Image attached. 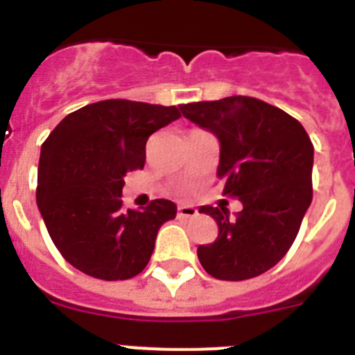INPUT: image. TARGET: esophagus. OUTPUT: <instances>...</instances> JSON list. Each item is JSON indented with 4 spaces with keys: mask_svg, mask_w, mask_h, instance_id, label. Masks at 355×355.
Segmentation results:
<instances>
[{
    "mask_svg": "<svg viewBox=\"0 0 355 355\" xmlns=\"http://www.w3.org/2000/svg\"><path fill=\"white\" fill-rule=\"evenodd\" d=\"M178 216L180 218H193V216H197V209L193 206H180L178 208Z\"/></svg>",
    "mask_w": 355,
    "mask_h": 355,
    "instance_id": "34e87169",
    "label": "esophagus"
}]
</instances>
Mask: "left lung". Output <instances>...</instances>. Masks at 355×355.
Segmentation results:
<instances>
[{
	"label": "left lung",
	"instance_id": "left-lung-1",
	"mask_svg": "<svg viewBox=\"0 0 355 355\" xmlns=\"http://www.w3.org/2000/svg\"><path fill=\"white\" fill-rule=\"evenodd\" d=\"M180 108L218 139L222 193L243 205L234 218L225 208L199 209L218 224L216 240L197 249L200 265L220 281L265 274L286 256L311 205L309 135L297 119L256 97L231 96Z\"/></svg>",
	"mask_w": 355,
	"mask_h": 355
}]
</instances>
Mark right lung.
Segmentation results:
<instances>
[{
	"label": "right lung",
	"instance_id": "obj_1",
	"mask_svg": "<svg viewBox=\"0 0 355 355\" xmlns=\"http://www.w3.org/2000/svg\"><path fill=\"white\" fill-rule=\"evenodd\" d=\"M180 117L175 106L106 99L72 112L49 133L40 149L37 206L74 268L105 281L146 268L158 229L178 208L155 199L144 209H124V175L144 167L150 135Z\"/></svg>",
	"mask_w": 355,
	"mask_h": 355
}]
</instances>
